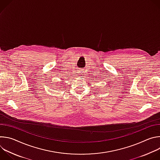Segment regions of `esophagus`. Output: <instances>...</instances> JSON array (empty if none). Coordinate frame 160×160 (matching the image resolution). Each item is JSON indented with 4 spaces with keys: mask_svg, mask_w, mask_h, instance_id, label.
Segmentation results:
<instances>
[{
    "mask_svg": "<svg viewBox=\"0 0 160 160\" xmlns=\"http://www.w3.org/2000/svg\"><path fill=\"white\" fill-rule=\"evenodd\" d=\"M78 72H79V75H80V76H82V75H83V70H78Z\"/></svg>",
    "mask_w": 160,
    "mask_h": 160,
    "instance_id": "1",
    "label": "esophagus"
}]
</instances>
